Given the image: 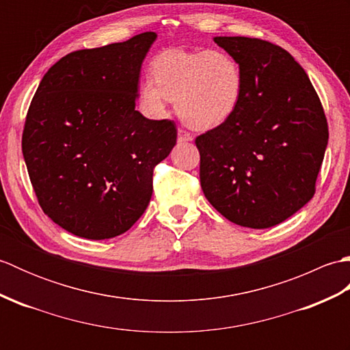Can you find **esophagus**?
Instances as JSON below:
<instances>
[{
    "label": "esophagus",
    "instance_id": "obj_1",
    "mask_svg": "<svg viewBox=\"0 0 350 350\" xmlns=\"http://www.w3.org/2000/svg\"><path fill=\"white\" fill-rule=\"evenodd\" d=\"M177 139H179V143H188V141H192V135L187 131L179 129L177 131Z\"/></svg>",
    "mask_w": 350,
    "mask_h": 350
}]
</instances>
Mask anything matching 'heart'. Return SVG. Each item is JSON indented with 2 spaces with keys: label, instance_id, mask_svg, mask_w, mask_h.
Masks as SVG:
<instances>
[{
  "label": "heart",
  "instance_id": "1",
  "mask_svg": "<svg viewBox=\"0 0 350 350\" xmlns=\"http://www.w3.org/2000/svg\"><path fill=\"white\" fill-rule=\"evenodd\" d=\"M152 78L138 85L141 109L162 117L167 102H176L177 114L197 131L226 124L243 96L242 68L226 51H167L154 58Z\"/></svg>",
  "mask_w": 350,
  "mask_h": 350
}]
</instances>
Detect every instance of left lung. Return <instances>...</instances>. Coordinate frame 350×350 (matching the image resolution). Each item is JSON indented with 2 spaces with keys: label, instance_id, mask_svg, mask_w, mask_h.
Here are the masks:
<instances>
[{
  "label": "left lung",
  "instance_id": "8db88e82",
  "mask_svg": "<svg viewBox=\"0 0 350 350\" xmlns=\"http://www.w3.org/2000/svg\"><path fill=\"white\" fill-rule=\"evenodd\" d=\"M243 73L230 120L196 138L204 197L237 226L269 228L314 196L328 123L306 70L271 42L213 37Z\"/></svg>",
  "mask_w": 350,
  "mask_h": 350
}]
</instances>
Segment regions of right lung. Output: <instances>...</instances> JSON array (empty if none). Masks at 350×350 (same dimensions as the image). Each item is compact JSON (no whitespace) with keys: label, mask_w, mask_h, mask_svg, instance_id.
<instances>
[{"label":"right lung","mask_w":350,"mask_h":350,"mask_svg":"<svg viewBox=\"0 0 350 350\" xmlns=\"http://www.w3.org/2000/svg\"><path fill=\"white\" fill-rule=\"evenodd\" d=\"M156 33L70 52L44 73L28 108L22 153L43 212L79 237H116L153 192V168L177 139L171 120L135 109Z\"/></svg>","instance_id":"add662e5"}]
</instances>
